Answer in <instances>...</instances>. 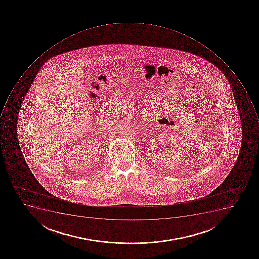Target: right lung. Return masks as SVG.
Here are the masks:
<instances>
[{
  "label": "right lung",
  "mask_w": 259,
  "mask_h": 259,
  "mask_svg": "<svg viewBox=\"0 0 259 259\" xmlns=\"http://www.w3.org/2000/svg\"><path fill=\"white\" fill-rule=\"evenodd\" d=\"M29 87H30V85H29Z\"/></svg>",
  "instance_id": "add662e5"
}]
</instances>
